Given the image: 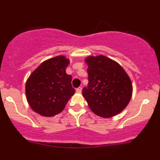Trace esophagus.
Wrapping results in <instances>:
<instances>
[{
	"label": "esophagus",
	"instance_id": "1",
	"mask_svg": "<svg viewBox=\"0 0 160 160\" xmlns=\"http://www.w3.org/2000/svg\"><path fill=\"white\" fill-rule=\"evenodd\" d=\"M82 92V87H79L76 89V92L77 93H80Z\"/></svg>",
	"mask_w": 160,
	"mask_h": 160
}]
</instances>
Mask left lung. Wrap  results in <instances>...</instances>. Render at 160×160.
<instances>
[{"instance_id": "obj_1", "label": "left lung", "mask_w": 160, "mask_h": 160, "mask_svg": "<svg viewBox=\"0 0 160 160\" xmlns=\"http://www.w3.org/2000/svg\"><path fill=\"white\" fill-rule=\"evenodd\" d=\"M88 83L82 96L95 115L111 118L128 106L132 97V85L124 69L103 55L86 57Z\"/></svg>"}]
</instances>
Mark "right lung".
I'll return each mask as SVG.
<instances>
[{
    "label": "right lung",
    "mask_w": 160,
    "mask_h": 160,
    "mask_svg": "<svg viewBox=\"0 0 160 160\" xmlns=\"http://www.w3.org/2000/svg\"><path fill=\"white\" fill-rule=\"evenodd\" d=\"M69 59L57 56L44 61L30 75L25 85L26 98L32 110L52 117L65 109L74 95L72 77L65 72Z\"/></svg>",
    "instance_id": "add662e5"
}]
</instances>
